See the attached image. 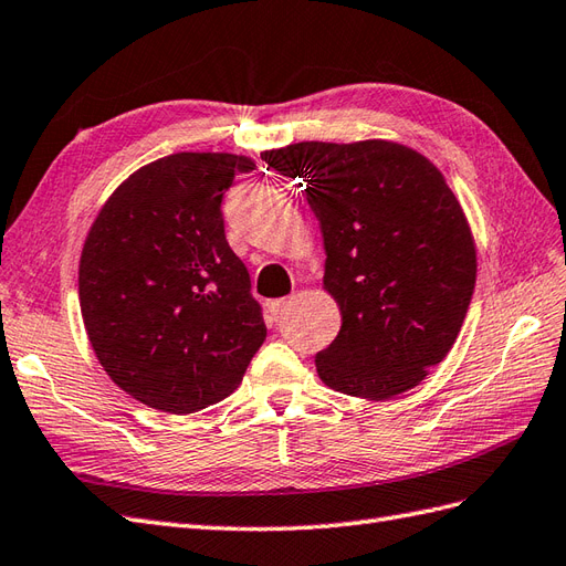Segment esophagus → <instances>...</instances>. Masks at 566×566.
<instances>
[{
	"label": "esophagus",
	"mask_w": 566,
	"mask_h": 566,
	"mask_svg": "<svg viewBox=\"0 0 566 566\" xmlns=\"http://www.w3.org/2000/svg\"><path fill=\"white\" fill-rule=\"evenodd\" d=\"M289 306H292V298H274L268 303V308L272 315H282Z\"/></svg>",
	"instance_id": "34e87169"
}]
</instances>
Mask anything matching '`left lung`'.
Instances as JSON below:
<instances>
[{"mask_svg": "<svg viewBox=\"0 0 566 566\" xmlns=\"http://www.w3.org/2000/svg\"><path fill=\"white\" fill-rule=\"evenodd\" d=\"M301 179L321 222L325 292L342 327L315 354L321 380L360 399L421 385L452 349L475 286V243L442 171L395 140H306L265 150Z\"/></svg>", "mask_w": 566, "mask_h": 566, "instance_id": "8db88e82", "label": "left lung"}]
</instances>
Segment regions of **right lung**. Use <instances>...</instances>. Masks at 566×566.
I'll list each match as a JSON object with an SVG mask.
<instances>
[{"label": "right lung", "instance_id": "1", "mask_svg": "<svg viewBox=\"0 0 566 566\" xmlns=\"http://www.w3.org/2000/svg\"><path fill=\"white\" fill-rule=\"evenodd\" d=\"M255 169L231 153L159 157L119 184L85 237L78 298L105 373L140 403L193 413L241 385L268 337L222 198Z\"/></svg>", "mask_w": 566, "mask_h": 566}]
</instances>
